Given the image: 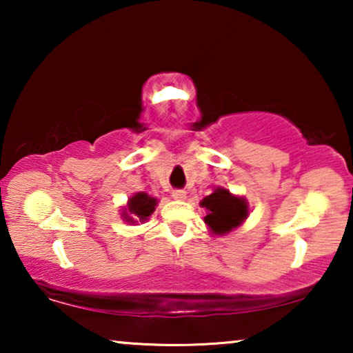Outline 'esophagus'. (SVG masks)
<instances>
[{
	"label": "esophagus",
	"instance_id": "esophagus-1",
	"mask_svg": "<svg viewBox=\"0 0 353 353\" xmlns=\"http://www.w3.org/2000/svg\"><path fill=\"white\" fill-rule=\"evenodd\" d=\"M172 197H173V199L181 201V199H185V197H186V192L183 191V190H173L172 191Z\"/></svg>",
	"mask_w": 353,
	"mask_h": 353
}]
</instances>
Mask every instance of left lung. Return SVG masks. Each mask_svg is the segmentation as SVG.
<instances>
[{
	"instance_id": "8db88e82",
	"label": "left lung",
	"mask_w": 353,
	"mask_h": 353,
	"mask_svg": "<svg viewBox=\"0 0 353 353\" xmlns=\"http://www.w3.org/2000/svg\"><path fill=\"white\" fill-rule=\"evenodd\" d=\"M202 207L209 210L205 223L215 234H225L243 223L248 216V205L243 199L231 196L226 190H216L210 196L204 197Z\"/></svg>"
}]
</instances>
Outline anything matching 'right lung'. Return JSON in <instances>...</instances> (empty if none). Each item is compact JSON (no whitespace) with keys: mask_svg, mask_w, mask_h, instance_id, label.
<instances>
[{"mask_svg":"<svg viewBox=\"0 0 353 353\" xmlns=\"http://www.w3.org/2000/svg\"><path fill=\"white\" fill-rule=\"evenodd\" d=\"M156 205H157V201L154 199V197L148 196L146 192H138V194L130 197L128 201V212L132 216H128L127 212H123V215L125 219H127V221H133V223H134V219H138L139 221H144L149 215L152 214L154 209H156Z\"/></svg>","mask_w":353,"mask_h":353,"instance_id":"obj_1","label":"right lung"}]
</instances>
